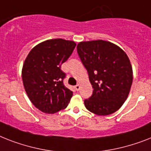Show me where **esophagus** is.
I'll return each mask as SVG.
<instances>
[{
  "label": "esophagus",
  "instance_id": "esophagus-1",
  "mask_svg": "<svg viewBox=\"0 0 151 151\" xmlns=\"http://www.w3.org/2000/svg\"><path fill=\"white\" fill-rule=\"evenodd\" d=\"M80 88H81L80 84H77V85H75V86H74V88H75V90L77 91H78L80 90Z\"/></svg>",
  "mask_w": 151,
  "mask_h": 151
}]
</instances>
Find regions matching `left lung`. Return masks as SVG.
I'll return each mask as SVG.
<instances>
[{
    "label": "left lung",
    "instance_id": "left-lung-1",
    "mask_svg": "<svg viewBox=\"0 0 151 151\" xmlns=\"http://www.w3.org/2000/svg\"><path fill=\"white\" fill-rule=\"evenodd\" d=\"M77 50L94 89L92 95L84 100L87 109L99 116L119 109L133 83V69L127 53L104 40L81 42Z\"/></svg>",
    "mask_w": 151,
    "mask_h": 151
}]
</instances>
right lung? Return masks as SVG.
<instances>
[{"label":"right lung","instance_id":"1","mask_svg":"<svg viewBox=\"0 0 151 151\" xmlns=\"http://www.w3.org/2000/svg\"><path fill=\"white\" fill-rule=\"evenodd\" d=\"M75 46L69 40H46L33 48L24 60L22 71L24 90L32 103L42 112L53 114L64 109L73 96L63 84L66 73L61 65Z\"/></svg>","mask_w":151,"mask_h":151}]
</instances>
